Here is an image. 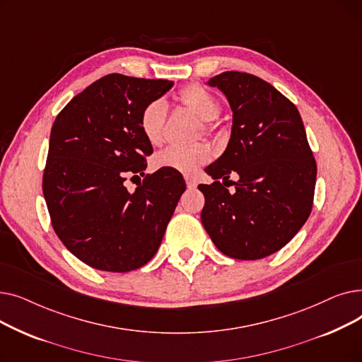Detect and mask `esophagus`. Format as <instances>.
Returning <instances> with one entry per match:
<instances>
[{"instance_id": "34e87169", "label": "esophagus", "mask_w": 362, "mask_h": 362, "mask_svg": "<svg viewBox=\"0 0 362 362\" xmlns=\"http://www.w3.org/2000/svg\"><path fill=\"white\" fill-rule=\"evenodd\" d=\"M185 180H186V186H187L189 189H195V187L198 186L197 179H194V177H191V176H186Z\"/></svg>"}]
</instances>
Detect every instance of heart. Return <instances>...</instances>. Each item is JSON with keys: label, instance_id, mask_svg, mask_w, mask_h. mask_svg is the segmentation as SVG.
I'll return each mask as SVG.
<instances>
[{"label": "heart", "instance_id": "b5f03b06", "mask_svg": "<svg viewBox=\"0 0 362 362\" xmlns=\"http://www.w3.org/2000/svg\"><path fill=\"white\" fill-rule=\"evenodd\" d=\"M180 101L194 114L206 122V129L211 130L214 120L218 119L221 105L213 93L199 85H191L180 92ZM167 116V103L164 100H154L146 104L141 112L139 126L145 139L151 145H160L164 139V124ZM213 157V149L206 144H197L191 146H168L156 157L157 168L177 171L182 175H192L206 164Z\"/></svg>", "mask_w": 362, "mask_h": 362}]
</instances>
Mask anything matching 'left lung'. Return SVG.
<instances>
[{"label":"left lung","mask_w":362,"mask_h":362,"mask_svg":"<svg viewBox=\"0 0 362 362\" xmlns=\"http://www.w3.org/2000/svg\"><path fill=\"white\" fill-rule=\"evenodd\" d=\"M220 89L233 112L230 139L205 168L213 185L201 221L224 255L259 259L281 250L310 217L317 165L298 108L257 76L224 71L205 82ZM235 170L230 194L218 178Z\"/></svg>","instance_id":"left-lung-1"}]
</instances>
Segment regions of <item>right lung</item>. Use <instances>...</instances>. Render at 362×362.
Segmentation results:
<instances>
[{
	"mask_svg": "<svg viewBox=\"0 0 362 362\" xmlns=\"http://www.w3.org/2000/svg\"><path fill=\"white\" fill-rule=\"evenodd\" d=\"M173 85L108 74L76 95L52 124L42 182L52 227L93 269L126 273L145 265L185 192L182 175L164 168L135 192L124 186L126 176L145 175L152 154L141 112Z\"/></svg>",
	"mask_w": 362,
	"mask_h": 362,
	"instance_id": "add662e5",
	"label": "right lung"
}]
</instances>
